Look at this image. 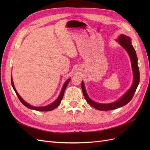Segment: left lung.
<instances>
[{
  "mask_svg": "<svg viewBox=\"0 0 150 150\" xmlns=\"http://www.w3.org/2000/svg\"><path fill=\"white\" fill-rule=\"evenodd\" d=\"M116 41L119 42L121 46L123 47L126 52H128L131 60V67H132L133 81L132 85L127 91L121 96L117 101L110 103H99L93 101L91 99L86 92L85 86L83 81L81 83V88H82L84 96L86 101L89 105L100 111H110L113 110L120 107L124 106L128 104L133 98V95L137 89L139 83V71L138 66V57L135 50L131 44V39L128 36L125 34H120V35L116 39Z\"/></svg>",
  "mask_w": 150,
  "mask_h": 150,
  "instance_id": "1",
  "label": "left lung"
}]
</instances>
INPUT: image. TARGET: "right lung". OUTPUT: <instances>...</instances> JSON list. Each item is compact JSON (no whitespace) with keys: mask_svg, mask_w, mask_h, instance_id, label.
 <instances>
[{"mask_svg":"<svg viewBox=\"0 0 150 150\" xmlns=\"http://www.w3.org/2000/svg\"><path fill=\"white\" fill-rule=\"evenodd\" d=\"M70 81H71V78H69L67 81H66V82L64 83V85H63V86H62V88L61 89V91L59 95L58 98L53 103L49 104V105L45 106H34L30 105V104H29V103H28L27 102H25L24 100V99L21 98V96L19 94V93H17V91L16 89L15 86H14V84H13V79H12V77H11V83H12V88H13V90H14V91L16 92L17 97L19 98L22 104H23L25 106H26L27 108H28L29 109H31V110H34L39 111H52V110H54V109H55L56 108H57L59 105L61 101H62V99L63 98V96H64V91H65V89H66L68 83H69Z\"/></svg>","mask_w":150,"mask_h":150,"instance_id":"add662e5","label":"right lung"}]
</instances>
